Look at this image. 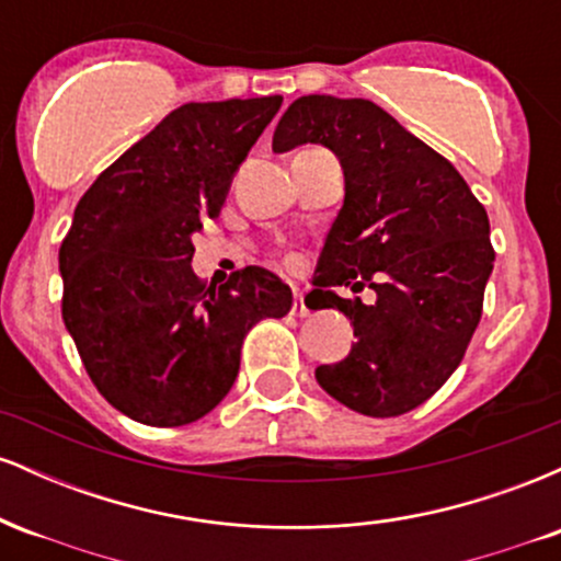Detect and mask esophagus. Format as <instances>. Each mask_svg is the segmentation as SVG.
<instances>
[{"label": "esophagus", "mask_w": 561, "mask_h": 561, "mask_svg": "<svg viewBox=\"0 0 561 561\" xmlns=\"http://www.w3.org/2000/svg\"><path fill=\"white\" fill-rule=\"evenodd\" d=\"M293 313H295V317H308V306H306V300H302V293H300V289H295Z\"/></svg>", "instance_id": "obj_1"}]
</instances>
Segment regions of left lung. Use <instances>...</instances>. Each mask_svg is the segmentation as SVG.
<instances>
[{"mask_svg":"<svg viewBox=\"0 0 561 561\" xmlns=\"http://www.w3.org/2000/svg\"><path fill=\"white\" fill-rule=\"evenodd\" d=\"M324 145L345 199L313 274L317 308L353 324L351 353L317 382L366 416H398L440 390L465 358L493 272L491 224L461 173L369 100L308 94L274 131V152ZM334 286L376 289L366 307Z\"/></svg>","mask_w":561,"mask_h":561,"instance_id":"1","label":"left lung"}]
</instances>
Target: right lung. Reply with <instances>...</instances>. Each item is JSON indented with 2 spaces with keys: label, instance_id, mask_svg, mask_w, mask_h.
Wrapping results in <instances>:
<instances>
[{
  "label": "right lung",
  "instance_id": "1",
  "mask_svg": "<svg viewBox=\"0 0 561 561\" xmlns=\"http://www.w3.org/2000/svg\"><path fill=\"white\" fill-rule=\"evenodd\" d=\"M282 96L186 102L128 147L76 205L60 244L62 321L105 401L150 427L214 411L244 334L282 319L293 289L261 266L205 287L192 237L221 214L237 169Z\"/></svg>",
  "mask_w": 561,
  "mask_h": 561
}]
</instances>
